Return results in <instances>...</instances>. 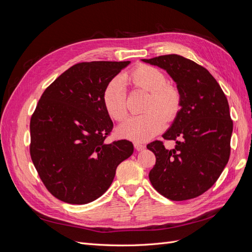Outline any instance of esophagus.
<instances>
[{
    "instance_id": "esophagus-1",
    "label": "esophagus",
    "mask_w": 252,
    "mask_h": 252,
    "mask_svg": "<svg viewBox=\"0 0 252 252\" xmlns=\"http://www.w3.org/2000/svg\"><path fill=\"white\" fill-rule=\"evenodd\" d=\"M133 145H134L135 150H138V151H142V150L145 149V145H143V144H141L139 142H135Z\"/></svg>"
}]
</instances>
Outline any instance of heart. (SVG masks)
Returning <instances> with one entry per match:
<instances>
[{
  "label": "heart",
  "mask_w": 252,
  "mask_h": 252,
  "mask_svg": "<svg viewBox=\"0 0 252 252\" xmlns=\"http://www.w3.org/2000/svg\"><path fill=\"white\" fill-rule=\"evenodd\" d=\"M167 77L158 68L140 65L134 69L111 80L103 93L104 107L112 120L121 122L127 117L126 86L128 84L148 91L144 113L130 118L120 127L122 136L132 141H146L165 126V118L170 121L181 108L179 90L167 83Z\"/></svg>",
  "instance_id": "heart-1"
}]
</instances>
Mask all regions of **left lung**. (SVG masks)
<instances>
[{"mask_svg": "<svg viewBox=\"0 0 252 252\" xmlns=\"http://www.w3.org/2000/svg\"><path fill=\"white\" fill-rule=\"evenodd\" d=\"M142 61L166 70L181 95V109L162 135L175 141L174 148L161 141L147 145L157 158L149 180L167 199H193L215 184L229 159L233 123L227 97L210 72L191 60L167 55Z\"/></svg>", "mask_w": 252, "mask_h": 252, "instance_id": "8db88e82", "label": "left lung"}]
</instances>
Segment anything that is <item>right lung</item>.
<instances>
[{"label": "right lung", "mask_w": 252, "mask_h": 252, "mask_svg": "<svg viewBox=\"0 0 252 252\" xmlns=\"http://www.w3.org/2000/svg\"><path fill=\"white\" fill-rule=\"evenodd\" d=\"M129 64H75L42 94L30 120V156L57 199L77 205L96 200L133 154L127 140L105 143L113 123L103 104L105 87Z\"/></svg>", "instance_id": "1"}]
</instances>
